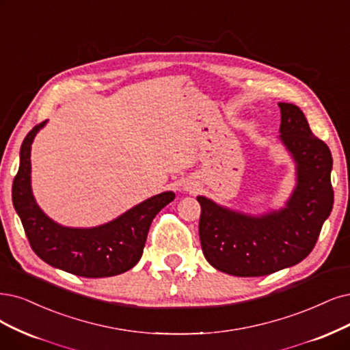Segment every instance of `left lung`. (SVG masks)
<instances>
[{
  "label": "left lung",
  "mask_w": 350,
  "mask_h": 350,
  "mask_svg": "<svg viewBox=\"0 0 350 350\" xmlns=\"http://www.w3.org/2000/svg\"><path fill=\"white\" fill-rule=\"evenodd\" d=\"M281 139L297 163V187L286 209L252 217L203 196L199 235L208 262L235 277H261L301 262L313 251L333 208L332 152L293 103L280 102Z\"/></svg>",
  "instance_id": "obj_1"
}]
</instances>
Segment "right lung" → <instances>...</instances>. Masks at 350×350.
Returning a JSON list of instances; mask_svg holds the SVG:
<instances>
[{"mask_svg": "<svg viewBox=\"0 0 350 350\" xmlns=\"http://www.w3.org/2000/svg\"><path fill=\"white\" fill-rule=\"evenodd\" d=\"M46 122L36 125L24 138L20 167L12 182V204L17 211L31 250L51 267L85 277H112L131 269L144 251L152 219L174 200L164 191L115 221L92 229H73L55 224L38 208L30 186L31 142Z\"/></svg>", "mask_w": 350, "mask_h": 350, "instance_id": "right-lung-1", "label": "right lung"}]
</instances>
